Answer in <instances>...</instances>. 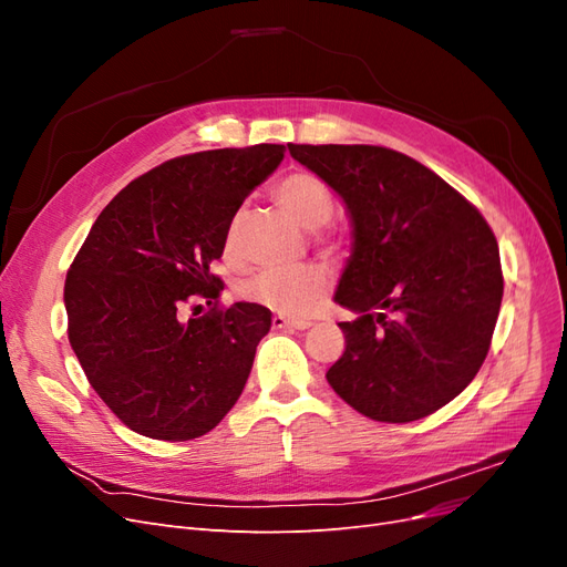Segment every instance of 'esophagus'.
I'll use <instances>...</instances> for the list:
<instances>
[{
  "label": "esophagus",
  "mask_w": 567,
  "mask_h": 567,
  "mask_svg": "<svg viewBox=\"0 0 567 567\" xmlns=\"http://www.w3.org/2000/svg\"><path fill=\"white\" fill-rule=\"evenodd\" d=\"M271 326H274V329H298V331H305V329H310L312 321H307V319H290V317L274 315V317H271Z\"/></svg>",
  "instance_id": "obj_1"
}]
</instances>
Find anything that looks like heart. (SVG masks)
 Instances as JSON below:
<instances>
[{"mask_svg":"<svg viewBox=\"0 0 567 567\" xmlns=\"http://www.w3.org/2000/svg\"><path fill=\"white\" fill-rule=\"evenodd\" d=\"M274 198L281 208L300 221L307 229L321 227L333 213V194L329 184L310 169H293L274 186ZM238 241V219H231L225 234V248L231 252ZM326 290L329 279L319 267H296V269H262L255 271L241 286L238 296L248 302L265 305L269 310L286 315H302L317 305Z\"/></svg>","mask_w":567,"mask_h":567,"instance_id":"b5f03b06","label":"heart"}]
</instances>
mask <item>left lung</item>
Listing matches in <instances>:
<instances>
[{
	"label": "left lung",
	"mask_w": 567,
	"mask_h": 567,
	"mask_svg": "<svg viewBox=\"0 0 567 567\" xmlns=\"http://www.w3.org/2000/svg\"><path fill=\"white\" fill-rule=\"evenodd\" d=\"M346 203L352 255L336 302L346 352L326 371L359 414L409 423L452 402L483 367L504 296L496 238L433 169L367 144H288Z\"/></svg>",
	"instance_id": "obj_1"
}]
</instances>
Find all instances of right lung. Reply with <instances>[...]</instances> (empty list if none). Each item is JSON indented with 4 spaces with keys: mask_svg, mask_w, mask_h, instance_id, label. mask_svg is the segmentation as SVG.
I'll return each mask as SVG.
<instances>
[{
    "mask_svg": "<svg viewBox=\"0 0 567 567\" xmlns=\"http://www.w3.org/2000/svg\"><path fill=\"white\" fill-rule=\"evenodd\" d=\"M284 151L255 144L165 161L130 182L84 238L63 290L68 340L130 431L194 440L241 398L271 312L255 302L219 307L225 284L210 265L236 210ZM194 297L212 310L186 320L183 305Z\"/></svg>",
    "mask_w": 567,
    "mask_h": 567,
    "instance_id": "add662e5",
    "label": "right lung"
}]
</instances>
